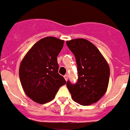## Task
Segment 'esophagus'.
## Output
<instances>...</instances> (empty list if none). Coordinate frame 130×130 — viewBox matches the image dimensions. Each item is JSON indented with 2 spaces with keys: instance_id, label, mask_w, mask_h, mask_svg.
<instances>
[{
  "instance_id": "esophagus-1",
  "label": "esophagus",
  "mask_w": 130,
  "mask_h": 130,
  "mask_svg": "<svg viewBox=\"0 0 130 130\" xmlns=\"http://www.w3.org/2000/svg\"><path fill=\"white\" fill-rule=\"evenodd\" d=\"M63 77H64V78H65V80H68V78H69V76H68V75H64V76H63Z\"/></svg>"
}]
</instances>
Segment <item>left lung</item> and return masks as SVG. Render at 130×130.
<instances>
[{
	"label": "left lung",
	"mask_w": 130,
	"mask_h": 130,
	"mask_svg": "<svg viewBox=\"0 0 130 130\" xmlns=\"http://www.w3.org/2000/svg\"><path fill=\"white\" fill-rule=\"evenodd\" d=\"M77 63V83L67 81V87L73 100L87 106L98 102L107 90L110 69L104 57L90 41L78 38L67 41Z\"/></svg>",
	"instance_id": "left-lung-1"
}]
</instances>
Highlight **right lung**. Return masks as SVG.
Here are the masks:
<instances>
[{"mask_svg": "<svg viewBox=\"0 0 130 130\" xmlns=\"http://www.w3.org/2000/svg\"><path fill=\"white\" fill-rule=\"evenodd\" d=\"M63 40L45 37L34 44L19 67L20 82L26 94L38 104H45L55 97L59 88L66 84L59 74L57 56Z\"/></svg>", "mask_w": 130, "mask_h": 130, "instance_id": "1", "label": "right lung"}]
</instances>
